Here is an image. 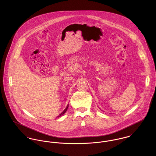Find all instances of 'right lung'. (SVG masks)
Masks as SVG:
<instances>
[{
    "label": "right lung",
    "mask_w": 156,
    "mask_h": 156,
    "mask_svg": "<svg viewBox=\"0 0 156 156\" xmlns=\"http://www.w3.org/2000/svg\"><path fill=\"white\" fill-rule=\"evenodd\" d=\"M68 106H67V108H66V109H65V110H64V111L62 112V113H61V114H60V115H59V116H58V117H59V116H61V115H64V113H66V111H67V109H68Z\"/></svg>",
    "instance_id": "add662e5"
}]
</instances>
